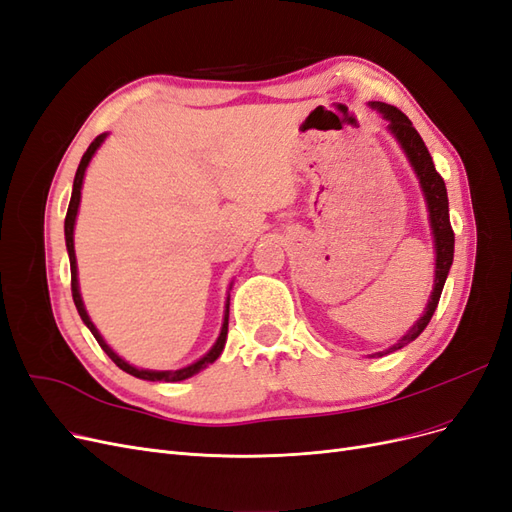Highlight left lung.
Instances as JSON below:
<instances>
[{
  "instance_id": "left-lung-1",
  "label": "left lung",
  "mask_w": 512,
  "mask_h": 512,
  "mask_svg": "<svg viewBox=\"0 0 512 512\" xmlns=\"http://www.w3.org/2000/svg\"><path fill=\"white\" fill-rule=\"evenodd\" d=\"M371 106L378 108L382 117L389 121L391 134L397 138L401 149L406 151V156L414 168L418 183H421L425 200H427L433 243H436V277H433V292H431L429 303L425 307V314L416 320L414 327L404 337H401L397 344H393L389 350H384V352H376L378 356H384V354L395 352L399 348L408 346L410 342H414V339L425 331L433 312H436L440 294H442V288L446 282V275H448V271H451V265H453L455 232L451 228V220H448V196H446L444 179L438 175L436 166H433V160L429 156L421 134L414 130L412 121L404 113H401L399 108H395L391 104H384V102H371ZM376 354H371V356H376Z\"/></svg>"
}]
</instances>
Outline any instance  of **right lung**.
<instances>
[{
  "label": "right lung",
  "mask_w": 512,
  "mask_h": 512,
  "mask_svg": "<svg viewBox=\"0 0 512 512\" xmlns=\"http://www.w3.org/2000/svg\"><path fill=\"white\" fill-rule=\"evenodd\" d=\"M106 134H100L94 138V143H91L87 147V151L83 153L81 158V164L79 168H76V175H74V185H72V198H70V205H68V213H66V224H64V230H66V247H68V256H70V275H72V299H74V305L76 309H79V316L81 320L87 324V329L94 333L96 342L100 344V348L111 356V361L126 371V374L134 376V378H141V380H151V382H179V380H185L190 378L194 374H198L200 369H205L209 363H213L218 356L222 354L224 350V344H226V335H228V307H230V299L226 301V312H224V324H222V331H220V337L218 342L213 344V348L203 356V359H198L196 363L183 367V369H177V371H151V369H138L130 363H126L121 359V356L117 352H113V348L108 346L102 335L98 333V329L94 327V322L89 320L87 312H85V305H83V299H81V292H79V277H76V256H74V222H76V213H79V205H81V188H83V177H85V170L91 162V158H94L96 149L104 143Z\"/></svg>",
  "instance_id": "right-lung-1"
}]
</instances>
